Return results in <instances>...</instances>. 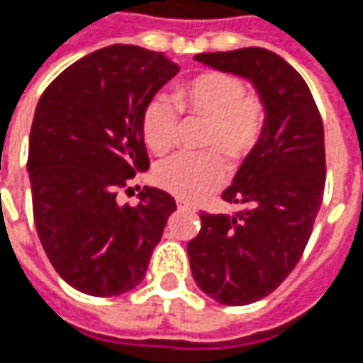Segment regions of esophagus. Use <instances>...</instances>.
<instances>
[{
  "label": "esophagus",
  "mask_w": 363,
  "mask_h": 363,
  "mask_svg": "<svg viewBox=\"0 0 363 363\" xmlns=\"http://www.w3.org/2000/svg\"><path fill=\"white\" fill-rule=\"evenodd\" d=\"M177 207H179L182 211H194V213H196V207L189 206V203H187V201H184V199H177Z\"/></svg>",
  "instance_id": "1"
}]
</instances>
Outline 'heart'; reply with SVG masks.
Listing matches in <instances>:
<instances>
[{"label": "heart", "mask_w": 363, "mask_h": 363, "mask_svg": "<svg viewBox=\"0 0 363 363\" xmlns=\"http://www.w3.org/2000/svg\"><path fill=\"white\" fill-rule=\"evenodd\" d=\"M171 104L156 99L142 118L144 142L162 156L177 140V110L207 118L199 154H177L156 167V184L184 201H199L221 186L227 177V162L243 160L259 144L264 128V106L259 96L245 92L243 82L229 72L207 71L177 84Z\"/></svg>", "instance_id": "heart-1"}]
</instances>
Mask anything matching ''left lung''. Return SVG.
<instances>
[{
  "label": "left lung",
  "mask_w": 363,
  "mask_h": 363,
  "mask_svg": "<svg viewBox=\"0 0 363 363\" xmlns=\"http://www.w3.org/2000/svg\"><path fill=\"white\" fill-rule=\"evenodd\" d=\"M194 59L247 79L267 114L259 144L223 191L245 209L201 213L187 243L197 286L221 304L245 306L291 274L311 239L326 182L324 126L304 79L277 52L247 47Z\"/></svg>",
  "instance_id": "left-lung-1"
}]
</instances>
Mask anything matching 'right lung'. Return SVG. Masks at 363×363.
<instances>
[{
    "instance_id": "add662e5",
    "label": "right lung",
    "mask_w": 363,
    "mask_h": 363,
    "mask_svg": "<svg viewBox=\"0 0 363 363\" xmlns=\"http://www.w3.org/2000/svg\"><path fill=\"white\" fill-rule=\"evenodd\" d=\"M179 71L164 52L110 45L47 86L35 108L27 172L45 253L72 289L118 296L144 281L176 199L144 186L138 203L116 189L150 166L142 118Z\"/></svg>"
}]
</instances>
